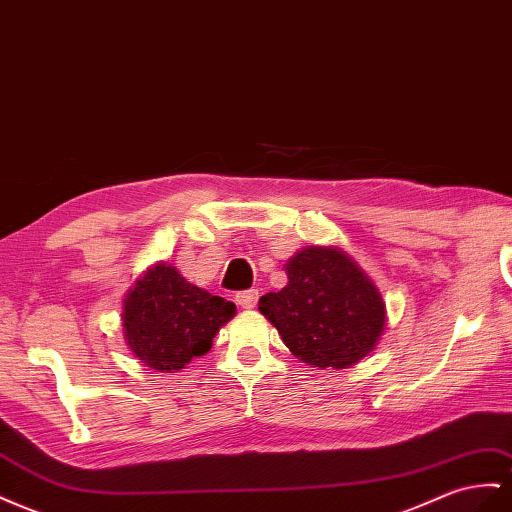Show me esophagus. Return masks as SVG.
<instances>
[{
	"label": "esophagus",
	"instance_id": "esophagus-1",
	"mask_svg": "<svg viewBox=\"0 0 512 512\" xmlns=\"http://www.w3.org/2000/svg\"><path fill=\"white\" fill-rule=\"evenodd\" d=\"M234 301H237L241 308L252 310V308H256V303H258V290H256V288L241 290V293L234 295Z\"/></svg>",
	"mask_w": 512,
	"mask_h": 512
}]
</instances>
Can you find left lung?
Masks as SVG:
<instances>
[{
	"mask_svg": "<svg viewBox=\"0 0 512 512\" xmlns=\"http://www.w3.org/2000/svg\"><path fill=\"white\" fill-rule=\"evenodd\" d=\"M286 275L288 284L260 297L258 310L301 362L347 368L375 349L385 306L357 262L331 247H308L288 260Z\"/></svg>",
	"mask_w": 512,
	"mask_h": 512,
	"instance_id": "8db88e82",
	"label": "left lung"
}]
</instances>
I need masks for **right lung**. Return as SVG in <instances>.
Listing matches in <instances>:
<instances>
[{"instance_id":"obj_1","label":"right lung","mask_w":512,"mask_h":512,"mask_svg":"<svg viewBox=\"0 0 512 512\" xmlns=\"http://www.w3.org/2000/svg\"><path fill=\"white\" fill-rule=\"evenodd\" d=\"M237 308L224 297L189 284L174 267L150 269L124 299V340L155 370H181L191 357L211 351L219 327Z\"/></svg>"}]
</instances>
